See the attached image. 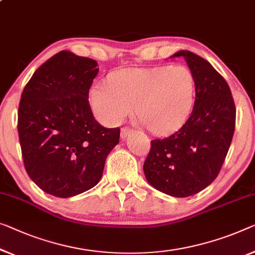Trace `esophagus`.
Wrapping results in <instances>:
<instances>
[{
  "mask_svg": "<svg viewBox=\"0 0 255 255\" xmlns=\"http://www.w3.org/2000/svg\"><path fill=\"white\" fill-rule=\"evenodd\" d=\"M130 132H131V130L129 128H123V129H121V131H120L121 139H126L127 136L130 134Z\"/></svg>",
  "mask_w": 255,
  "mask_h": 255,
  "instance_id": "esophagus-1",
  "label": "esophagus"
}]
</instances>
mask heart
<instances>
[{"label":"heart","mask_w":255,"mask_h":255,"mask_svg":"<svg viewBox=\"0 0 255 255\" xmlns=\"http://www.w3.org/2000/svg\"><path fill=\"white\" fill-rule=\"evenodd\" d=\"M89 104L96 119L116 126L131 106L154 134L181 126L192 111L196 79L185 65L124 68L110 74L109 82L96 81L89 89Z\"/></svg>","instance_id":"heart-1"}]
</instances>
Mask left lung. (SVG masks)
I'll return each instance as SVG.
<instances>
[{
    "label": "left lung",
    "instance_id": "obj_1",
    "mask_svg": "<svg viewBox=\"0 0 255 255\" xmlns=\"http://www.w3.org/2000/svg\"><path fill=\"white\" fill-rule=\"evenodd\" d=\"M177 57H183L195 75V105L175 132L151 140L143 170L154 189L184 198L204 190L218 176L233 140L236 108L227 81L206 59L188 50L169 58Z\"/></svg>",
    "mask_w": 255,
    "mask_h": 255
}]
</instances>
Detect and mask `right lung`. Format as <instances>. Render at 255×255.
Here are the masks:
<instances>
[{"instance_id": "obj_1", "label": "right lung", "mask_w": 255, "mask_h": 255, "mask_svg": "<svg viewBox=\"0 0 255 255\" xmlns=\"http://www.w3.org/2000/svg\"><path fill=\"white\" fill-rule=\"evenodd\" d=\"M96 60L62 50L34 72L18 109V134L25 169L44 192L59 198L94 188L119 128L95 120L88 94Z\"/></svg>"}]
</instances>
